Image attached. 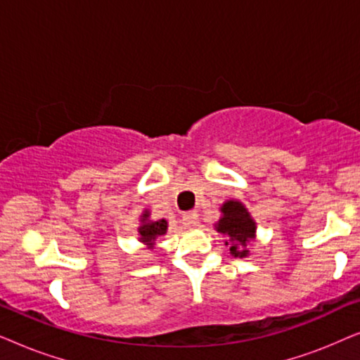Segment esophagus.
I'll return each mask as SVG.
<instances>
[{
    "mask_svg": "<svg viewBox=\"0 0 360 360\" xmlns=\"http://www.w3.org/2000/svg\"><path fill=\"white\" fill-rule=\"evenodd\" d=\"M181 223H184L186 228H195V226H198V214L196 213L185 214L184 218H181Z\"/></svg>",
    "mask_w": 360,
    "mask_h": 360,
    "instance_id": "esophagus-1",
    "label": "esophagus"
}]
</instances>
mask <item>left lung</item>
I'll use <instances>...</instances> for the list:
<instances>
[{
  "mask_svg": "<svg viewBox=\"0 0 360 360\" xmlns=\"http://www.w3.org/2000/svg\"><path fill=\"white\" fill-rule=\"evenodd\" d=\"M221 218L214 223V229L223 234L228 245L229 254L233 257L244 259L250 254L248 244L255 239L257 224L245 205L239 200H228L221 205Z\"/></svg>",
  "mask_w": 360,
  "mask_h": 360,
  "instance_id": "8db88e82",
  "label": "left lung"
}]
</instances>
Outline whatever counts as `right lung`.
<instances>
[{"label": "right lung", "instance_id": "1", "mask_svg": "<svg viewBox=\"0 0 360 360\" xmlns=\"http://www.w3.org/2000/svg\"><path fill=\"white\" fill-rule=\"evenodd\" d=\"M169 229V223L167 219H150V211L144 210L142 211L141 218H139V228H137V239L139 243L147 245V249L154 250L157 245V238L159 236H164Z\"/></svg>", "mask_w": 360, "mask_h": 360}]
</instances>
